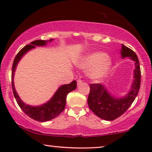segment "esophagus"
I'll return each mask as SVG.
<instances>
[{
	"label": "esophagus",
	"mask_w": 152,
	"mask_h": 152,
	"mask_svg": "<svg viewBox=\"0 0 152 152\" xmlns=\"http://www.w3.org/2000/svg\"><path fill=\"white\" fill-rule=\"evenodd\" d=\"M81 84H82V80L81 79H78V80H77V84H78V85L79 86V85H80Z\"/></svg>",
	"instance_id": "34e87169"
}]
</instances>
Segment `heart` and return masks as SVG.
<instances>
[{
  "mask_svg": "<svg viewBox=\"0 0 152 152\" xmlns=\"http://www.w3.org/2000/svg\"><path fill=\"white\" fill-rule=\"evenodd\" d=\"M110 58L102 52H94L84 57L80 62L79 66L88 69L92 78L99 79L106 75L111 66Z\"/></svg>",
  "mask_w": 152,
  "mask_h": 152,
  "instance_id": "b5f03b06",
  "label": "heart"
}]
</instances>
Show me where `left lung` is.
<instances>
[{
  "label": "left lung",
  "instance_id": "8db88e82",
  "mask_svg": "<svg viewBox=\"0 0 152 152\" xmlns=\"http://www.w3.org/2000/svg\"><path fill=\"white\" fill-rule=\"evenodd\" d=\"M122 58L129 57L135 61L134 80L132 90L122 99H116L108 93L104 86L99 83L90 84L88 97V107L92 112L101 119L113 121L125 113L134 101L140 91L141 70L140 61L136 53L130 48L122 44L121 51Z\"/></svg>",
  "mask_w": 152,
  "mask_h": 152
}]
</instances>
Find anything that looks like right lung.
<instances>
[{"mask_svg": "<svg viewBox=\"0 0 152 152\" xmlns=\"http://www.w3.org/2000/svg\"><path fill=\"white\" fill-rule=\"evenodd\" d=\"M52 40L51 39L50 42ZM47 40L38 39L32 42L29 45H25L20 50L17 56H15V60L12 66V75H11V84L13 94L18 104L25 114L30 118L35 121L40 122H45L47 121L54 119L58 116L60 113L65 109L66 103V97L69 92L74 91L76 88V81L74 80L70 84H64L58 88L56 94L53 95L52 99L46 104H44L39 107H31L25 104L21 101L19 96H18L15 88L14 87L13 76L16 68L17 63L23 56L27 51L32 48H35V45H45L47 43Z\"/></svg>", "mask_w": 152, "mask_h": 152, "instance_id": "add662e5", "label": "right lung"}]
</instances>
